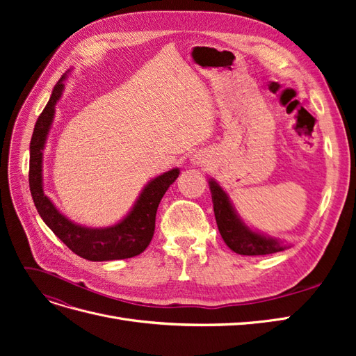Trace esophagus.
<instances>
[{
  "mask_svg": "<svg viewBox=\"0 0 356 356\" xmlns=\"http://www.w3.org/2000/svg\"><path fill=\"white\" fill-rule=\"evenodd\" d=\"M190 161H191V165H193V166L204 168V166H208V165H209V157H208V154H207V153L197 152L196 154H193V156H191Z\"/></svg>",
  "mask_w": 356,
  "mask_h": 356,
  "instance_id": "obj_1",
  "label": "esophagus"
}]
</instances>
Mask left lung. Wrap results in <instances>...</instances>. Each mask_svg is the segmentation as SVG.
<instances>
[{
	"label": "left lung",
	"mask_w": 356,
	"mask_h": 356,
	"mask_svg": "<svg viewBox=\"0 0 356 356\" xmlns=\"http://www.w3.org/2000/svg\"><path fill=\"white\" fill-rule=\"evenodd\" d=\"M208 184L220 234L232 251L241 255H267L291 248V243L251 229L236 211L227 191L213 178L208 179Z\"/></svg>",
	"instance_id": "1"
}]
</instances>
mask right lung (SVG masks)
Masks as SVG:
<instances>
[{
	"label": "right lung",
	"instance_id": "1",
	"mask_svg": "<svg viewBox=\"0 0 356 356\" xmlns=\"http://www.w3.org/2000/svg\"><path fill=\"white\" fill-rule=\"evenodd\" d=\"M68 74L70 71L63 74L53 88L50 99L46 108L40 114L31 138L29 190L32 200H34L41 220L74 254L90 261H113L132 258L144 252L152 242L159 203L168 188L178 178L179 169L174 168L149 179L129 212L122 220L108 227H86L63 215L49 196L44 195L42 157H44V148L53 120H55L56 105L65 90Z\"/></svg>",
	"mask_w": 356,
	"mask_h": 356
}]
</instances>
